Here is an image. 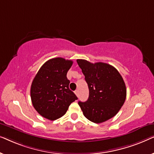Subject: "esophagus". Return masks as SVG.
Segmentation results:
<instances>
[{
  "mask_svg": "<svg viewBox=\"0 0 154 154\" xmlns=\"http://www.w3.org/2000/svg\"><path fill=\"white\" fill-rule=\"evenodd\" d=\"M75 94H76V95L78 96V95H79V90H75Z\"/></svg>",
  "mask_w": 154,
  "mask_h": 154,
  "instance_id": "obj_1",
  "label": "esophagus"
}]
</instances>
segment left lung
<instances>
[{
  "mask_svg": "<svg viewBox=\"0 0 154 154\" xmlns=\"http://www.w3.org/2000/svg\"><path fill=\"white\" fill-rule=\"evenodd\" d=\"M76 62L89 88V97L79 102L83 115L89 121L101 123L117 114L126 98V87L116 68L103 62L94 64L85 60Z\"/></svg>",
  "mask_w": 154,
  "mask_h": 154,
  "instance_id": "1",
  "label": "left lung"
}]
</instances>
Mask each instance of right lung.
Listing matches in <instances>:
<instances>
[{
  "mask_svg": "<svg viewBox=\"0 0 154 154\" xmlns=\"http://www.w3.org/2000/svg\"><path fill=\"white\" fill-rule=\"evenodd\" d=\"M73 61L56 57L47 61L41 67L31 86L33 106L42 116L50 121L60 119L69 105L78 100L69 89L66 73Z\"/></svg>",
  "mask_w": 154,
  "mask_h": 154,
  "instance_id": "add662e5",
  "label": "right lung"
}]
</instances>
